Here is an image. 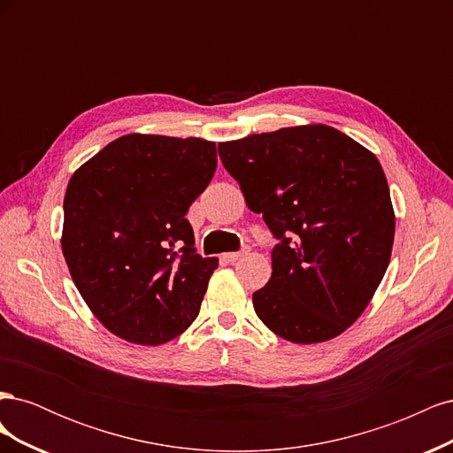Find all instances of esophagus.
I'll list each match as a JSON object with an SVG mask.
<instances>
[{"label": "esophagus", "mask_w": 453, "mask_h": 453, "mask_svg": "<svg viewBox=\"0 0 453 453\" xmlns=\"http://www.w3.org/2000/svg\"><path fill=\"white\" fill-rule=\"evenodd\" d=\"M245 255V251H236V253H225L223 258L228 260V263H236V260H240L242 257Z\"/></svg>", "instance_id": "34e87169"}]
</instances>
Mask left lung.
<instances>
[{
    "label": "left lung",
    "mask_w": 453,
    "mask_h": 453,
    "mask_svg": "<svg viewBox=\"0 0 453 453\" xmlns=\"http://www.w3.org/2000/svg\"><path fill=\"white\" fill-rule=\"evenodd\" d=\"M250 210L272 236V278L253 293L270 331L295 344L344 333L388 270L395 215L378 158L325 125L219 143Z\"/></svg>",
    "instance_id": "obj_1"
}]
</instances>
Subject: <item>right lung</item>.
Returning <instances> with one entry per match:
<instances>
[{
  "mask_svg": "<svg viewBox=\"0 0 453 453\" xmlns=\"http://www.w3.org/2000/svg\"><path fill=\"white\" fill-rule=\"evenodd\" d=\"M217 168L213 142L122 135L81 166L64 198L62 251L113 334L158 346L196 319L217 258L185 217Z\"/></svg>",
  "mask_w": 453,
  "mask_h": 453,
  "instance_id": "obj_1",
  "label": "right lung"
}]
</instances>
